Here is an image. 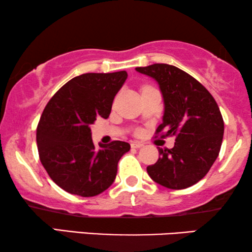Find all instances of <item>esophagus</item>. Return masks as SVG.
<instances>
[{
    "label": "esophagus",
    "mask_w": 252,
    "mask_h": 252,
    "mask_svg": "<svg viewBox=\"0 0 252 252\" xmlns=\"http://www.w3.org/2000/svg\"><path fill=\"white\" fill-rule=\"evenodd\" d=\"M130 146H132V148H135V149H139V148H142L144 144L141 142H132L130 143Z\"/></svg>",
    "instance_id": "34e87169"
}]
</instances>
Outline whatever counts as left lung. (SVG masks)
<instances>
[{
	"mask_svg": "<svg viewBox=\"0 0 252 252\" xmlns=\"http://www.w3.org/2000/svg\"><path fill=\"white\" fill-rule=\"evenodd\" d=\"M135 70L155 79L163 95V123L156 134L177 136L172 149H158L160 157L147 167L148 174L170 189L197 184L221 148L223 120L218 104L204 86L173 65L153 64Z\"/></svg>",
	"mask_w": 252,
	"mask_h": 252,
	"instance_id": "obj_1",
	"label": "left lung"
}]
</instances>
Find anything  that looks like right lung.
Listing matches in <instances>:
<instances>
[{"instance_id": "1", "label": "right lung", "mask_w": 252, "mask_h": 252, "mask_svg": "<svg viewBox=\"0 0 252 252\" xmlns=\"http://www.w3.org/2000/svg\"><path fill=\"white\" fill-rule=\"evenodd\" d=\"M126 79V71L81 74L67 81L44 108L36 128L40 160L65 191L92 197L115 181L118 161L129 151V143H99L97 149L91 125L98 117L108 118Z\"/></svg>"}]
</instances>
